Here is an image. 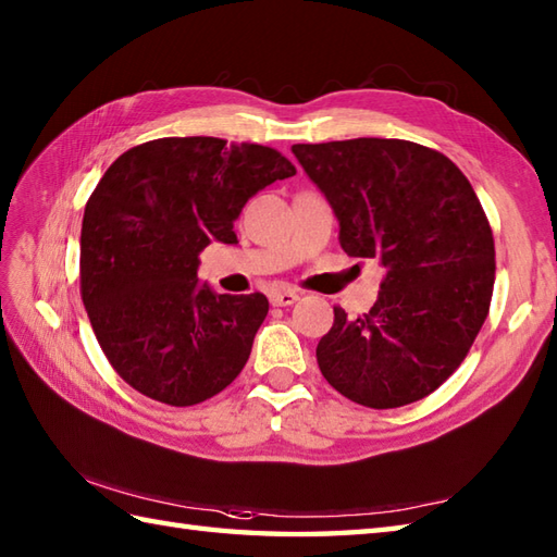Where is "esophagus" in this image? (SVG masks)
Returning a JSON list of instances; mask_svg holds the SVG:
<instances>
[{"label":"esophagus","instance_id":"34e87169","mask_svg":"<svg viewBox=\"0 0 557 557\" xmlns=\"http://www.w3.org/2000/svg\"><path fill=\"white\" fill-rule=\"evenodd\" d=\"M270 301L275 304V306H292V304L299 301V292H294V289H275V292L270 294Z\"/></svg>","mask_w":557,"mask_h":557}]
</instances>
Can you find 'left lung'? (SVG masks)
<instances>
[{"mask_svg":"<svg viewBox=\"0 0 557 557\" xmlns=\"http://www.w3.org/2000/svg\"><path fill=\"white\" fill-rule=\"evenodd\" d=\"M292 152L339 222L347 256L385 268L373 309L335 323L315 349L325 381L371 409L441 387L486 321L495 244L469 180L443 152L399 138L297 144Z\"/></svg>","mask_w":557,"mask_h":557,"instance_id":"left-lung-1","label":"left lung"}]
</instances>
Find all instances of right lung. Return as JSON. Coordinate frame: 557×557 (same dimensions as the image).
Wrapping results in <instances>:
<instances>
[{
    "label": "right lung",
    "instance_id": "right-lung-1",
    "mask_svg": "<svg viewBox=\"0 0 557 557\" xmlns=\"http://www.w3.org/2000/svg\"><path fill=\"white\" fill-rule=\"evenodd\" d=\"M294 164L275 148L212 136L158 138L116 158L81 227V297L104 357L140 395L191 407L248 361L268 299L198 282L210 242L236 244L246 200Z\"/></svg>",
    "mask_w": 557,
    "mask_h": 557
}]
</instances>
